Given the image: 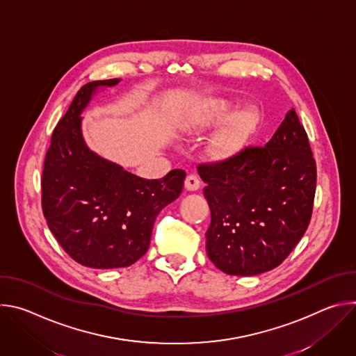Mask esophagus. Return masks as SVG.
<instances>
[{
	"instance_id": "obj_1",
	"label": "esophagus",
	"mask_w": 356,
	"mask_h": 356,
	"mask_svg": "<svg viewBox=\"0 0 356 356\" xmlns=\"http://www.w3.org/2000/svg\"><path fill=\"white\" fill-rule=\"evenodd\" d=\"M200 179L195 176V175H188L184 180V187L188 190V191H195L200 188Z\"/></svg>"
}]
</instances>
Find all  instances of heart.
I'll list each match as a JSON object with an SVG mask.
<instances>
[{"label": "heart", "mask_w": 356, "mask_h": 356, "mask_svg": "<svg viewBox=\"0 0 356 356\" xmlns=\"http://www.w3.org/2000/svg\"><path fill=\"white\" fill-rule=\"evenodd\" d=\"M232 110L227 99H211L197 120L198 128H209L225 120ZM261 122V113L257 107H246L234 114L227 124L211 138L210 154L216 159H229L245 147Z\"/></svg>", "instance_id": "obj_1"}]
</instances>
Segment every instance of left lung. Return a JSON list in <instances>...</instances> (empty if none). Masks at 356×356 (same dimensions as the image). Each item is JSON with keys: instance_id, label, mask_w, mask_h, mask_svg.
<instances>
[{"instance_id": "obj_1", "label": "left lung", "mask_w": 356, "mask_h": 356, "mask_svg": "<svg viewBox=\"0 0 356 356\" xmlns=\"http://www.w3.org/2000/svg\"><path fill=\"white\" fill-rule=\"evenodd\" d=\"M198 175L211 210L206 250L227 275L277 268L310 224L317 169L294 108L265 146L198 165Z\"/></svg>"}]
</instances>
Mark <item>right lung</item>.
Returning <instances> with one entry per match:
<instances>
[{"label": "right lung", "instance_id": "right-lung-1", "mask_svg": "<svg viewBox=\"0 0 356 356\" xmlns=\"http://www.w3.org/2000/svg\"><path fill=\"white\" fill-rule=\"evenodd\" d=\"M83 86L58 122L42 172V210L49 229L77 264L94 269L127 268L142 258L159 213L181 193L186 172L147 180L90 150L81 135V113L99 87Z\"/></svg>", "mask_w": 356, "mask_h": 356}]
</instances>
